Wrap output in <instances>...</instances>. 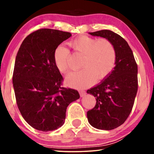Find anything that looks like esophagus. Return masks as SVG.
Instances as JSON below:
<instances>
[{"label":"esophagus","mask_w":154,"mask_h":154,"mask_svg":"<svg viewBox=\"0 0 154 154\" xmlns=\"http://www.w3.org/2000/svg\"><path fill=\"white\" fill-rule=\"evenodd\" d=\"M79 94H80V96L82 97L85 95L86 92H85V91H84V90H79Z\"/></svg>","instance_id":"obj_1"}]
</instances>
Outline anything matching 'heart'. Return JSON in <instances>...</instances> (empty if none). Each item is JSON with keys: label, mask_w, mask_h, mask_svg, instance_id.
I'll return each mask as SVG.
<instances>
[{"label": "heart", "mask_w": 154, "mask_h": 154, "mask_svg": "<svg viewBox=\"0 0 154 154\" xmlns=\"http://www.w3.org/2000/svg\"><path fill=\"white\" fill-rule=\"evenodd\" d=\"M75 52L83 54L81 70L69 73L65 78V83L69 87L85 88L92 85L95 79L102 80L113 70L116 60L114 46L108 40H97L94 38L81 35L70 42ZM69 50L60 45L54 51V63L60 72L68 71Z\"/></svg>", "instance_id": "b5f03b06"}]
</instances>
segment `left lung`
<instances>
[{"label":"left lung","mask_w":154,"mask_h":154,"mask_svg":"<svg viewBox=\"0 0 154 154\" xmlns=\"http://www.w3.org/2000/svg\"><path fill=\"white\" fill-rule=\"evenodd\" d=\"M104 38L116 52L115 67L94 87L87 90L96 99V105L87 112L89 123L100 130H110L121 125L131 112L138 88L137 65L131 48L121 35L110 30L89 33Z\"/></svg>","instance_id":"8db88e82"}]
</instances>
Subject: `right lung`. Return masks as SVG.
Here are the masks:
<instances>
[{"label":"right lung","instance_id":"1","mask_svg":"<svg viewBox=\"0 0 154 154\" xmlns=\"http://www.w3.org/2000/svg\"><path fill=\"white\" fill-rule=\"evenodd\" d=\"M71 36L69 32L41 29L23 41L17 54L12 83L17 106L31 127L43 132L60 128L67 106L80 98L77 90L62 87L54 51Z\"/></svg>","mask_w":154,"mask_h":154}]
</instances>
